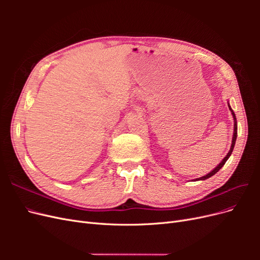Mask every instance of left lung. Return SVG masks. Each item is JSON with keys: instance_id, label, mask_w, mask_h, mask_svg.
<instances>
[{"instance_id": "left-lung-1", "label": "left lung", "mask_w": 260, "mask_h": 260, "mask_svg": "<svg viewBox=\"0 0 260 260\" xmlns=\"http://www.w3.org/2000/svg\"><path fill=\"white\" fill-rule=\"evenodd\" d=\"M228 106H229V109L231 111V114H232V116H233V120H234V129H233V137H232V144H231V147H230V151L228 152V154L225 155V157L224 158L220 161V164L218 165V166L216 167V168H214L212 169L209 174H207L206 176H203V177H201V178H198V179H194V181H199V180H206V179H208V178H210V177H212L214 176L215 174H217V172L221 169L222 167H223V165L225 164V161L229 159V157L231 156V154H232V152H233V148H234V145H235V142H237V137H238V122H237V117H235V114H234V112L232 111V108H231V106H230V104L228 103Z\"/></svg>"}]
</instances>
